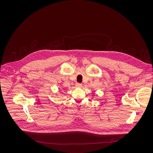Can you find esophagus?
<instances>
[{
	"label": "esophagus",
	"mask_w": 153,
	"mask_h": 153,
	"mask_svg": "<svg viewBox=\"0 0 153 153\" xmlns=\"http://www.w3.org/2000/svg\"><path fill=\"white\" fill-rule=\"evenodd\" d=\"M81 86H82L81 84H80V83H76V88H81Z\"/></svg>",
	"instance_id": "1"
}]
</instances>
